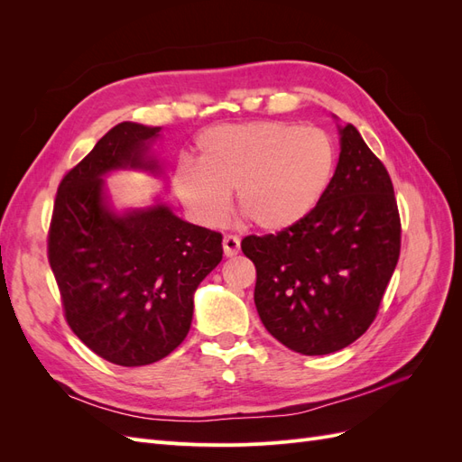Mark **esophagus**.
I'll return each mask as SVG.
<instances>
[{"instance_id":"34e87169","label":"esophagus","mask_w":462,"mask_h":462,"mask_svg":"<svg viewBox=\"0 0 462 462\" xmlns=\"http://www.w3.org/2000/svg\"><path fill=\"white\" fill-rule=\"evenodd\" d=\"M241 250V239L236 235H226L223 236V254L227 258L235 256Z\"/></svg>"}]
</instances>
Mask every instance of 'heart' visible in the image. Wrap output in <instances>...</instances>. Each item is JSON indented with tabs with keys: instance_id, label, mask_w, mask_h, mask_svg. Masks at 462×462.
<instances>
[{
	"instance_id": "1",
	"label": "heart",
	"mask_w": 462,
	"mask_h": 462,
	"mask_svg": "<svg viewBox=\"0 0 462 462\" xmlns=\"http://www.w3.org/2000/svg\"><path fill=\"white\" fill-rule=\"evenodd\" d=\"M335 162L331 136L316 127L287 121L219 125L199 138L197 165H177L173 187L206 226L226 216L235 190L246 219L265 231H283L326 197Z\"/></svg>"
}]
</instances>
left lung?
<instances>
[{"mask_svg":"<svg viewBox=\"0 0 462 462\" xmlns=\"http://www.w3.org/2000/svg\"><path fill=\"white\" fill-rule=\"evenodd\" d=\"M339 134V162L321 202L292 227L241 243L256 265L263 328L309 356L341 351L370 328L401 253L385 165L353 125Z\"/></svg>","mask_w":462,"mask_h":462,"instance_id":"1","label":"left lung"}]
</instances>
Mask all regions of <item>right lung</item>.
<instances>
[{"label":"right lung","instance_id":"right-lung-1","mask_svg":"<svg viewBox=\"0 0 462 462\" xmlns=\"http://www.w3.org/2000/svg\"><path fill=\"white\" fill-rule=\"evenodd\" d=\"M160 127L123 121L60 183L48 260L65 319L90 351L117 366H146L185 341L194 291L221 262V233L192 226L170 206L117 214L104 177L117 170L158 173L150 144Z\"/></svg>","mask_w":462,"mask_h":462}]
</instances>
